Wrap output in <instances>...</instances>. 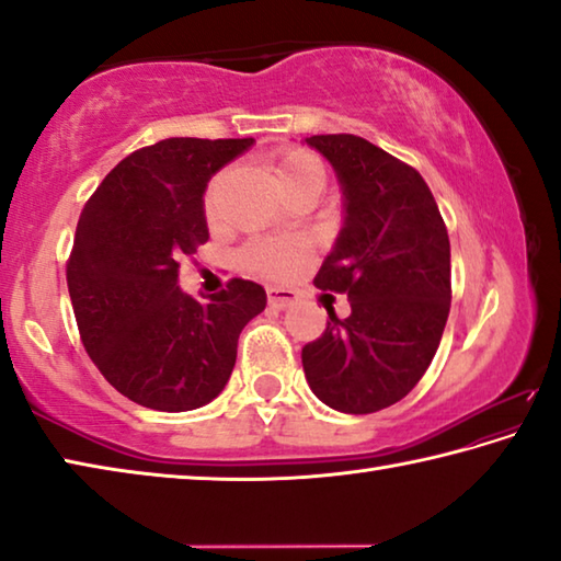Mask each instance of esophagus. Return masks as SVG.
<instances>
[{
	"instance_id": "34e87169",
	"label": "esophagus",
	"mask_w": 561,
	"mask_h": 561,
	"mask_svg": "<svg viewBox=\"0 0 561 561\" xmlns=\"http://www.w3.org/2000/svg\"><path fill=\"white\" fill-rule=\"evenodd\" d=\"M297 299H299L297 291L284 289V287H267V301L272 304V307L284 309V307H289V304H294Z\"/></svg>"
}]
</instances>
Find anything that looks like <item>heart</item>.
<instances>
[{"label": "heart", "instance_id": "obj_1", "mask_svg": "<svg viewBox=\"0 0 561 561\" xmlns=\"http://www.w3.org/2000/svg\"><path fill=\"white\" fill-rule=\"evenodd\" d=\"M272 178L282 195L299 185H319L324 183V170L319 160L307 150L289 148L272 165ZM207 213L213 215V193L207 195ZM242 260L252 272L262 274L267 279H289L299 274L307 264V250L297 240H260L250 244L242 254Z\"/></svg>", "mask_w": 561, "mask_h": 561}]
</instances>
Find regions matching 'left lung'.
<instances>
[{"instance_id":"left-lung-1","label":"left lung","mask_w":561,"mask_h":561,"mask_svg":"<svg viewBox=\"0 0 561 561\" xmlns=\"http://www.w3.org/2000/svg\"><path fill=\"white\" fill-rule=\"evenodd\" d=\"M344 195V225L314 284L351 314L301 348L309 388L341 413H376L421 381L450 311V240L417 170L366 138L311 136Z\"/></svg>"}]
</instances>
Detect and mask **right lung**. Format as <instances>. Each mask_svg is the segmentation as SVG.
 <instances>
[{
  "mask_svg": "<svg viewBox=\"0 0 561 561\" xmlns=\"http://www.w3.org/2000/svg\"><path fill=\"white\" fill-rule=\"evenodd\" d=\"M254 138H165L103 178L76 227L66 282L76 324L103 378L133 403L183 413L230 381L237 339L267 307L260 284L232 279L197 301L180 260L207 242L205 190Z\"/></svg>",
  "mask_w": 561,
  "mask_h": 561,
  "instance_id": "right-lung-1",
  "label": "right lung"
}]
</instances>
